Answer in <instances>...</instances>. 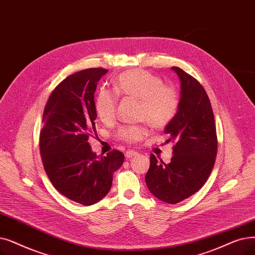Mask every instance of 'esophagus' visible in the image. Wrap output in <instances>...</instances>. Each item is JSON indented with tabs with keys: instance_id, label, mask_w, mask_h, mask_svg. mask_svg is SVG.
Listing matches in <instances>:
<instances>
[{
	"instance_id": "esophagus-1",
	"label": "esophagus",
	"mask_w": 255,
	"mask_h": 255,
	"mask_svg": "<svg viewBox=\"0 0 255 255\" xmlns=\"http://www.w3.org/2000/svg\"><path fill=\"white\" fill-rule=\"evenodd\" d=\"M136 154H137V152L134 150H127L125 152V156H126V158H130L132 156H134V155H136Z\"/></svg>"
}]
</instances>
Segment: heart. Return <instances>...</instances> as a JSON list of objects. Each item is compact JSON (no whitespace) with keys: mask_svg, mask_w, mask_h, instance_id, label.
I'll return each mask as SVG.
<instances>
[{"mask_svg":"<svg viewBox=\"0 0 255 255\" xmlns=\"http://www.w3.org/2000/svg\"><path fill=\"white\" fill-rule=\"evenodd\" d=\"M118 95L136 99L139 101V117L156 129L168 126L175 118L179 106V97L171 86L163 85L161 78L148 71L130 70L122 73L114 82ZM118 96L112 91H99L95 108L98 117L109 123L116 117ZM147 126H123L117 136L127 142H137L148 134Z\"/></svg>","mask_w":255,"mask_h":255,"instance_id":"b5f03b06","label":"heart"}]
</instances>
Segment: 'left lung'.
I'll return each mask as SVG.
<instances>
[{
  "label": "left lung",
  "instance_id": "8db88e82",
  "mask_svg": "<svg viewBox=\"0 0 255 255\" xmlns=\"http://www.w3.org/2000/svg\"><path fill=\"white\" fill-rule=\"evenodd\" d=\"M180 80L178 110L164 133L175 142L170 163L150 155L145 180L159 200L175 204L191 197L206 182L215 165L218 140L208 96L194 77L172 66Z\"/></svg>",
  "mask_w": 255,
  "mask_h": 255
}]
</instances>
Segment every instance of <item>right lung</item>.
Segmentation results:
<instances>
[{
  "mask_svg": "<svg viewBox=\"0 0 255 255\" xmlns=\"http://www.w3.org/2000/svg\"><path fill=\"white\" fill-rule=\"evenodd\" d=\"M107 72L93 68L66 77L52 92L42 115L43 168L55 189L82 205L95 204L108 194L114 173L124 162L121 151L97 156L88 142L96 132L94 95Z\"/></svg>",
  "mask_w": 255,
  "mask_h": 255,
  "instance_id": "1",
  "label": "right lung"
}]
</instances>
